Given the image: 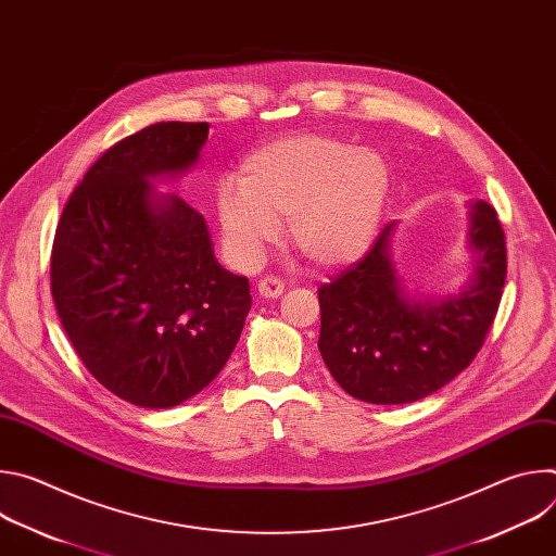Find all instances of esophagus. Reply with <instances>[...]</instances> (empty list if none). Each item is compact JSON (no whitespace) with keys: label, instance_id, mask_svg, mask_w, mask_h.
Masks as SVG:
<instances>
[{"label":"esophagus","instance_id":"esophagus-1","mask_svg":"<svg viewBox=\"0 0 556 556\" xmlns=\"http://www.w3.org/2000/svg\"><path fill=\"white\" fill-rule=\"evenodd\" d=\"M283 281L277 279V277H264L260 283H257V292L266 299H277L283 294Z\"/></svg>","mask_w":556,"mask_h":556}]
</instances>
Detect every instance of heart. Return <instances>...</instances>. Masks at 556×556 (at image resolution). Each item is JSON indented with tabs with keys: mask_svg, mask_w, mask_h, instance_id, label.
<instances>
[{
	"mask_svg": "<svg viewBox=\"0 0 556 556\" xmlns=\"http://www.w3.org/2000/svg\"><path fill=\"white\" fill-rule=\"evenodd\" d=\"M389 169L367 149L328 136H292L257 149L242 178L215 189L222 242L242 268L264 262L288 217L290 242L314 266L339 268L374 242Z\"/></svg>",
	"mask_w": 556,
	"mask_h": 556,
	"instance_id": "b5f03b06",
	"label": "heart"
}]
</instances>
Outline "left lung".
Returning a JSON list of instances; mask_svg holds the SVG:
<instances>
[{"mask_svg":"<svg viewBox=\"0 0 556 556\" xmlns=\"http://www.w3.org/2000/svg\"><path fill=\"white\" fill-rule=\"evenodd\" d=\"M387 224L369 253L319 288V352L358 401L403 405L451 382L478 356L506 281V237L495 208L470 206L472 273L462 292L416 299L391 260Z\"/></svg>","mask_w":556,"mask_h":556,"instance_id":"1","label":"left lung"}]
</instances>
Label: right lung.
<instances>
[{
	"mask_svg": "<svg viewBox=\"0 0 556 556\" xmlns=\"http://www.w3.org/2000/svg\"><path fill=\"white\" fill-rule=\"evenodd\" d=\"M208 123H155L112 144L56 226L50 288L88 371L118 399L176 407L226 365L251 309L249 279L222 268L204 217L153 178L189 172Z\"/></svg>",
	"mask_w": 556,
	"mask_h": 556,
	"instance_id": "1",
	"label": "right lung"
}]
</instances>
